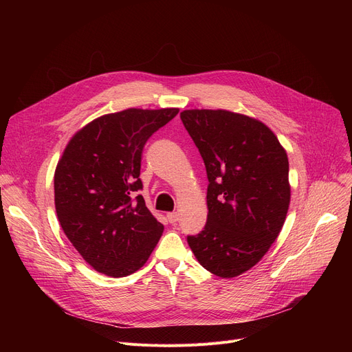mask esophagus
I'll use <instances>...</instances> for the list:
<instances>
[{
    "mask_svg": "<svg viewBox=\"0 0 352 352\" xmlns=\"http://www.w3.org/2000/svg\"><path fill=\"white\" fill-rule=\"evenodd\" d=\"M166 218H168L171 224H175L178 221V214L177 212H170V214H166Z\"/></svg>",
    "mask_w": 352,
    "mask_h": 352,
    "instance_id": "obj_1",
    "label": "esophagus"
}]
</instances>
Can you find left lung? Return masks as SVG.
I'll list each match as a JSON object with an SVG mask.
<instances>
[{
  "label": "left lung",
  "instance_id": "1",
  "mask_svg": "<svg viewBox=\"0 0 352 352\" xmlns=\"http://www.w3.org/2000/svg\"><path fill=\"white\" fill-rule=\"evenodd\" d=\"M181 121L210 182L207 224L187 241L207 271L232 278L261 260L284 226L291 197L288 157L255 118L227 109H186Z\"/></svg>",
  "mask_w": 352,
  "mask_h": 352
}]
</instances>
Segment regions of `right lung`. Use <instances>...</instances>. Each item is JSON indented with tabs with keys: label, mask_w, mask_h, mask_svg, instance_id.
Returning a JSON list of instances; mask_svg holds the SVG:
<instances>
[{
	"label": "right lung",
	"mask_w": 352,
	"mask_h": 352,
	"mask_svg": "<svg viewBox=\"0 0 352 352\" xmlns=\"http://www.w3.org/2000/svg\"><path fill=\"white\" fill-rule=\"evenodd\" d=\"M178 108H128L87 124L74 135L54 174L55 211L65 235L101 274L140 270L164 226L146 208L140 179L144 145Z\"/></svg>",
	"instance_id": "add662e5"
}]
</instances>
